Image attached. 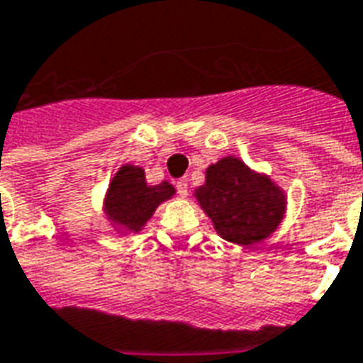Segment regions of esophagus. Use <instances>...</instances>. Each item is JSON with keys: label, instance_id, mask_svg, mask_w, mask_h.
Returning <instances> with one entry per match:
<instances>
[{"label": "esophagus", "instance_id": "obj_1", "mask_svg": "<svg viewBox=\"0 0 363 363\" xmlns=\"http://www.w3.org/2000/svg\"><path fill=\"white\" fill-rule=\"evenodd\" d=\"M174 189L179 192V196H186L189 194V181L186 179H179V181H174Z\"/></svg>", "mask_w": 363, "mask_h": 363}]
</instances>
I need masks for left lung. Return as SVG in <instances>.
Here are the masks:
<instances>
[{
  "mask_svg": "<svg viewBox=\"0 0 363 363\" xmlns=\"http://www.w3.org/2000/svg\"><path fill=\"white\" fill-rule=\"evenodd\" d=\"M196 198L223 239L251 245L278 228L286 198L270 179L252 173L243 161L223 157L208 167Z\"/></svg>",
  "mask_w": 363,
  "mask_h": 363,
  "instance_id": "8db88e82",
  "label": "left lung"
}]
</instances>
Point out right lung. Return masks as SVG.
<instances>
[{"mask_svg": "<svg viewBox=\"0 0 363 363\" xmlns=\"http://www.w3.org/2000/svg\"><path fill=\"white\" fill-rule=\"evenodd\" d=\"M174 194L169 182L147 186L145 173L140 167L124 165L114 174L106 192V213L126 231H140L155 208Z\"/></svg>", "mask_w": 363, "mask_h": 363, "instance_id": "1", "label": "right lung"}]
</instances>
